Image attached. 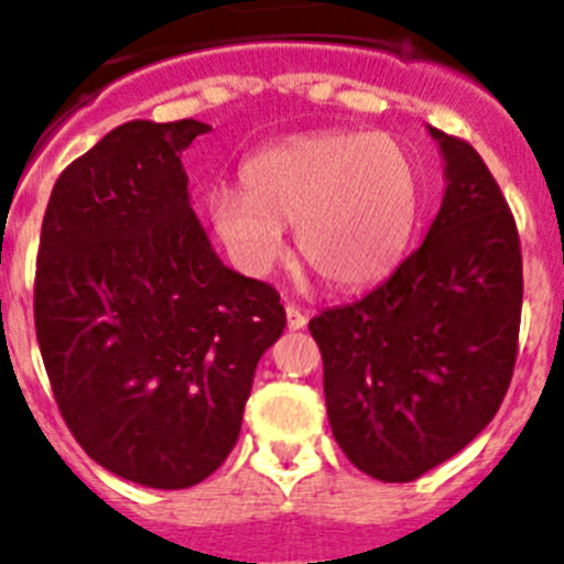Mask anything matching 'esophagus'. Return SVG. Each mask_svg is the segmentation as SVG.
Segmentation results:
<instances>
[{"mask_svg":"<svg viewBox=\"0 0 564 564\" xmlns=\"http://www.w3.org/2000/svg\"><path fill=\"white\" fill-rule=\"evenodd\" d=\"M285 316H288V330H302V327L307 325V316L299 311L296 305H288Z\"/></svg>","mask_w":564,"mask_h":564,"instance_id":"34e87169","label":"esophagus"}]
</instances>
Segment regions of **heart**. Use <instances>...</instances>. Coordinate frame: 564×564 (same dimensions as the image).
<instances>
[{
  "label": "heart",
  "mask_w": 564,
  "mask_h": 564,
  "mask_svg": "<svg viewBox=\"0 0 564 564\" xmlns=\"http://www.w3.org/2000/svg\"><path fill=\"white\" fill-rule=\"evenodd\" d=\"M242 188L214 186L206 217L234 268L265 276L299 257L327 285L356 291L390 276L415 237L421 172L390 134L361 129L293 134L242 163Z\"/></svg>",
  "instance_id": "heart-1"
}]
</instances>
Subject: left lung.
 <instances>
[{
  "label": "left lung",
  "instance_id": "obj_1",
  "mask_svg": "<svg viewBox=\"0 0 564 564\" xmlns=\"http://www.w3.org/2000/svg\"><path fill=\"white\" fill-rule=\"evenodd\" d=\"M446 194L430 234L383 285L311 318L341 452L364 475L410 482L468 446L517 361V223L475 147L430 127Z\"/></svg>",
  "mask_w": 564,
  "mask_h": 564
}]
</instances>
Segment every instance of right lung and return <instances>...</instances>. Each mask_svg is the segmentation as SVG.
Masks as SVG:
<instances>
[{
    "label": "right lung",
    "mask_w": 564,
    "mask_h": 564,
    "mask_svg": "<svg viewBox=\"0 0 564 564\" xmlns=\"http://www.w3.org/2000/svg\"><path fill=\"white\" fill-rule=\"evenodd\" d=\"M208 123L129 121L58 174L36 262V338L64 423L98 466L188 488L239 437L285 330L265 282L223 265L181 154Z\"/></svg>",
    "instance_id": "add662e5"
}]
</instances>
